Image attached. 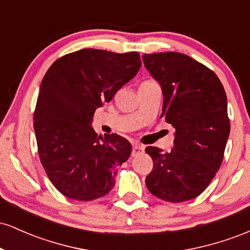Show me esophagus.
<instances>
[{
  "instance_id": "obj_1",
  "label": "esophagus",
  "mask_w": 250,
  "mask_h": 250,
  "mask_svg": "<svg viewBox=\"0 0 250 250\" xmlns=\"http://www.w3.org/2000/svg\"><path fill=\"white\" fill-rule=\"evenodd\" d=\"M143 151H145V148H143V146L133 145V151H131V155H133V156H137V155H141Z\"/></svg>"
}]
</instances>
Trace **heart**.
<instances>
[{
  "mask_svg": "<svg viewBox=\"0 0 250 250\" xmlns=\"http://www.w3.org/2000/svg\"><path fill=\"white\" fill-rule=\"evenodd\" d=\"M148 82H153V81H149V80H148V81H145L143 83H148Z\"/></svg>",
  "mask_w": 250,
  "mask_h": 250,
  "instance_id": "heart-1",
  "label": "heart"
}]
</instances>
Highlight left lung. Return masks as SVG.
<instances>
[{
    "label": "left lung",
    "instance_id": "left-lung-1",
    "mask_svg": "<svg viewBox=\"0 0 250 250\" xmlns=\"http://www.w3.org/2000/svg\"><path fill=\"white\" fill-rule=\"evenodd\" d=\"M142 60L162 88L161 117L176 130L168 153L146 148L154 161L146 185L168 202L195 199L214 179L225 155L230 131L225 88L213 70L185 54H145Z\"/></svg>",
    "mask_w": 250,
    "mask_h": 250
}]
</instances>
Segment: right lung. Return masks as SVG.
I'll return each mask as SVG.
<instances>
[{
	"instance_id": "right-lung-1",
	"label": "right lung",
	"mask_w": 250,
	"mask_h": 250,
	"mask_svg": "<svg viewBox=\"0 0 250 250\" xmlns=\"http://www.w3.org/2000/svg\"><path fill=\"white\" fill-rule=\"evenodd\" d=\"M141 68L136 51L82 49L60 57L40 87L35 113L37 149L57 190L73 200L93 201L115 185L117 167L131 145L117 134L97 136L93 116Z\"/></svg>"
}]
</instances>
